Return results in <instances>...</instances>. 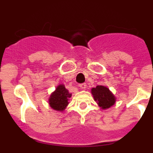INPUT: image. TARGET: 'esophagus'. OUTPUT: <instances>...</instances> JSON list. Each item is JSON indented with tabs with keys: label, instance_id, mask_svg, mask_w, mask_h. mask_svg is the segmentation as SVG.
Instances as JSON below:
<instances>
[{
	"label": "esophagus",
	"instance_id": "obj_1",
	"mask_svg": "<svg viewBox=\"0 0 153 153\" xmlns=\"http://www.w3.org/2000/svg\"><path fill=\"white\" fill-rule=\"evenodd\" d=\"M79 86L80 87V88L82 89H85L86 87V83H79Z\"/></svg>",
	"mask_w": 153,
	"mask_h": 153
}]
</instances>
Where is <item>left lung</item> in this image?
<instances>
[{
    "label": "left lung",
    "mask_w": 153,
    "mask_h": 153,
    "mask_svg": "<svg viewBox=\"0 0 153 153\" xmlns=\"http://www.w3.org/2000/svg\"><path fill=\"white\" fill-rule=\"evenodd\" d=\"M92 94L94 100L102 109H107L115 103L116 98L109 89L104 86H97L92 89Z\"/></svg>",
    "instance_id": "8db88e82"
}]
</instances>
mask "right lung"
Listing matches in <instances>:
<instances>
[{
	"label": "right lung",
	"instance_id": "1",
	"mask_svg": "<svg viewBox=\"0 0 153 153\" xmlns=\"http://www.w3.org/2000/svg\"><path fill=\"white\" fill-rule=\"evenodd\" d=\"M71 97V94L65 88L63 85L57 86L49 99L50 106L55 110L63 111L68 105V100Z\"/></svg>",
	"mask_w": 153,
	"mask_h": 153
}]
</instances>
